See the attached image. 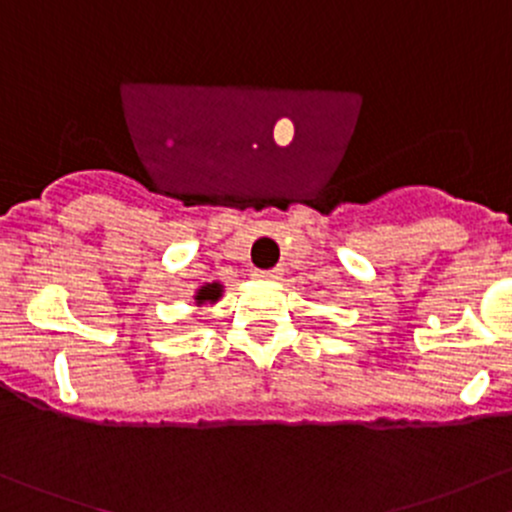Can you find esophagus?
Masks as SVG:
<instances>
[{"label":"esophagus","mask_w":512,"mask_h":512,"mask_svg":"<svg viewBox=\"0 0 512 512\" xmlns=\"http://www.w3.org/2000/svg\"><path fill=\"white\" fill-rule=\"evenodd\" d=\"M252 275H255L257 280H277V277H280V270H255Z\"/></svg>","instance_id":"esophagus-1"}]
</instances>
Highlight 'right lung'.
I'll list each match as a JSON object with an SVG mask.
<instances>
[{
	"label": "right lung",
	"mask_w": 512,
	"mask_h": 512,
	"mask_svg": "<svg viewBox=\"0 0 512 512\" xmlns=\"http://www.w3.org/2000/svg\"><path fill=\"white\" fill-rule=\"evenodd\" d=\"M220 292H223V289H220V285H215V282H213V285H205L203 289H200L198 297H195V299H198V304L215 302V299L220 297Z\"/></svg>",
	"instance_id": "add662e5"
}]
</instances>
